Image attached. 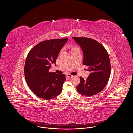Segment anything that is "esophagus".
Masks as SVG:
<instances>
[{"instance_id": "obj_1", "label": "esophagus", "mask_w": 133, "mask_h": 133, "mask_svg": "<svg viewBox=\"0 0 133 133\" xmlns=\"http://www.w3.org/2000/svg\"><path fill=\"white\" fill-rule=\"evenodd\" d=\"M73 76V75H70V74H67V77L68 78H71Z\"/></svg>"}]
</instances>
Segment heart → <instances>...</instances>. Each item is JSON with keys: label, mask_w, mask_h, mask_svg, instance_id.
<instances>
[{"label": "heart", "mask_w": 133, "mask_h": 133, "mask_svg": "<svg viewBox=\"0 0 133 133\" xmlns=\"http://www.w3.org/2000/svg\"><path fill=\"white\" fill-rule=\"evenodd\" d=\"M75 48H73V49H75Z\"/></svg>", "instance_id": "obj_1"}]
</instances>
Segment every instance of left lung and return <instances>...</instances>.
Masks as SVG:
<instances>
[{
    "instance_id": "obj_1",
    "label": "left lung",
    "mask_w": 133,
    "mask_h": 133,
    "mask_svg": "<svg viewBox=\"0 0 133 133\" xmlns=\"http://www.w3.org/2000/svg\"><path fill=\"white\" fill-rule=\"evenodd\" d=\"M83 53L84 65L88 67L90 74L86 80L80 77L77 86L78 93L91 97L101 92L109 81L111 64L107 51L96 40L86 37H72Z\"/></svg>"
}]
</instances>
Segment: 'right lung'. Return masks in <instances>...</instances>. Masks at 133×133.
I'll return each mask as SVG.
<instances>
[{"label": "right lung", "mask_w": 133, "mask_h": 133, "mask_svg": "<svg viewBox=\"0 0 133 133\" xmlns=\"http://www.w3.org/2000/svg\"><path fill=\"white\" fill-rule=\"evenodd\" d=\"M67 40L66 38L42 41L35 45L27 56L24 66L26 81L39 98L50 100L62 92L65 75L48 71L52 64L56 65L59 53Z\"/></svg>", "instance_id": "1"}]
</instances>
